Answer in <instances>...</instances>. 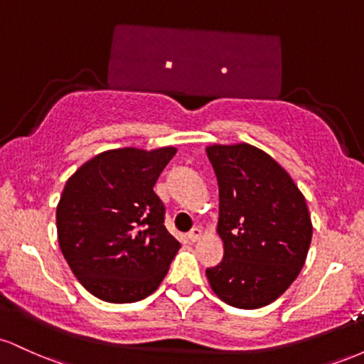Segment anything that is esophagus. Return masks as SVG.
I'll return each mask as SVG.
<instances>
[{
    "instance_id": "esophagus-1",
    "label": "esophagus",
    "mask_w": 364,
    "mask_h": 364,
    "mask_svg": "<svg viewBox=\"0 0 364 364\" xmlns=\"http://www.w3.org/2000/svg\"><path fill=\"white\" fill-rule=\"evenodd\" d=\"M200 237H202V229L200 228H193L190 232H188V240L193 241V243L195 241H198Z\"/></svg>"
}]
</instances>
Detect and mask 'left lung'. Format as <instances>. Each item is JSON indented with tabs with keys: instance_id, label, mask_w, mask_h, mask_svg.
<instances>
[{
	"instance_id": "1",
	"label": "left lung",
	"mask_w": 364,
	"mask_h": 364,
	"mask_svg": "<svg viewBox=\"0 0 364 364\" xmlns=\"http://www.w3.org/2000/svg\"><path fill=\"white\" fill-rule=\"evenodd\" d=\"M219 183L217 232L224 258L207 269L217 298L241 310L267 306L294 282L310 250L306 200L286 169L250 144L208 145Z\"/></svg>"
}]
</instances>
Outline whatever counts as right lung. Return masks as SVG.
Returning a JSON list of instances; mask_svg holds the SVG:
<instances>
[{
  "mask_svg": "<svg viewBox=\"0 0 364 364\" xmlns=\"http://www.w3.org/2000/svg\"><path fill=\"white\" fill-rule=\"evenodd\" d=\"M174 154V147L106 150L66 181L56 207L58 243L95 298L140 301L168 274L181 245L166 229L154 185Z\"/></svg>",
  "mask_w": 364,
  "mask_h": 364,
  "instance_id": "1",
  "label": "right lung"
}]
</instances>
